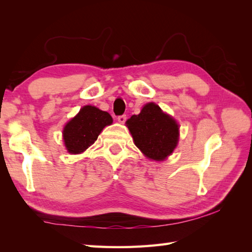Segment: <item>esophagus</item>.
I'll return each instance as SVG.
<instances>
[{
    "mask_svg": "<svg viewBox=\"0 0 252 252\" xmlns=\"http://www.w3.org/2000/svg\"><path fill=\"white\" fill-rule=\"evenodd\" d=\"M118 121H119L120 123H125L126 120V115H121V116H118Z\"/></svg>",
    "mask_w": 252,
    "mask_h": 252,
    "instance_id": "obj_1",
    "label": "esophagus"
}]
</instances>
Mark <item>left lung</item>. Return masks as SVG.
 <instances>
[{
  "mask_svg": "<svg viewBox=\"0 0 252 252\" xmlns=\"http://www.w3.org/2000/svg\"><path fill=\"white\" fill-rule=\"evenodd\" d=\"M135 145L146 157L163 160L174 151L179 141V126L154 103L144 106L141 114L126 121Z\"/></svg>",
  "mask_w": 252,
  "mask_h": 252,
  "instance_id": "1",
  "label": "left lung"
}]
</instances>
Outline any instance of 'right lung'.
I'll list each match as a JSON object with an SVG mask.
<instances>
[{"label":"right lung","mask_w":252,"mask_h":252,"mask_svg":"<svg viewBox=\"0 0 252 252\" xmlns=\"http://www.w3.org/2000/svg\"><path fill=\"white\" fill-rule=\"evenodd\" d=\"M111 123L112 118L108 112L94 106H84L63 129L67 151L71 154L83 153L97 140L101 130Z\"/></svg>","instance_id":"1"}]
</instances>
